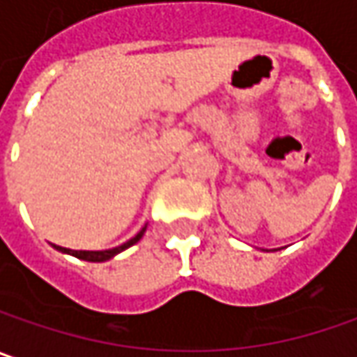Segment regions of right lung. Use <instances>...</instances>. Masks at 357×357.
Here are the masks:
<instances>
[{
  "instance_id": "right-lung-1",
  "label": "right lung",
  "mask_w": 357,
  "mask_h": 357,
  "mask_svg": "<svg viewBox=\"0 0 357 357\" xmlns=\"http://www.w3.org/2000/svg\"><path fill=\"white\" fill-rule=\"evenodd\" d=\"M145 228H147V224H145V226H143V228L137 232L131 241H127L125 244H121V246H115V248H109V250H73V248H64V246H56V244H54V248H56V250H60V252L73 255V257L80 259V261L105 262V261H109V259H113V257H115V255H119V252H123L125 248L133 246L135 242L141 241V236L145 234Z\"/></svg>"
}]
</instances>
